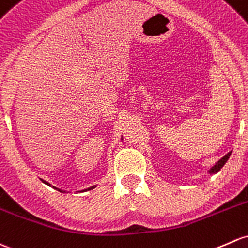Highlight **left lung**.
I'll return each instance as SVG.
<instances>
[{"instance_id": "1", "label": "left lung", "mask_w": 248, "mask_h": 248, "mask_svg": "<svg viewBox=\"0 0 248 248\" xmlns=\"http://www.w3.org/2000/svg\"><path fill=\"white\" fill-rule=\"evenodd\" d=\"M229 155H231V152H229L228 155H226L225 157H223L222 159H220V160H218L217 163H216L215 165H214L213 168L210 169V170H209L210 173L213 174V173H216V172H218V171H220L221 169H222V166L225 165L226 163H227V160H228V159H229Z\"/></svg>"}]
</instances>
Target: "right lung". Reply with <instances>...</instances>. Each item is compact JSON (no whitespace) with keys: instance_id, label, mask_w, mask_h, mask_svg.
<instances>
[{"instance_id":"1","label":"right lung","mask_w":248,"mask_h":248,"mask_svg":"<svg viewBox=\"0 0 248 248\" xmlns=\"http://www.w3.org/2000/svg\"><path fill=\"white\" fill-rule=\"evenodd\" d=\"M93 187H95V186H91V187H89V189H88V190H90V189H93Z\"/></svg>"}]
</instances>
